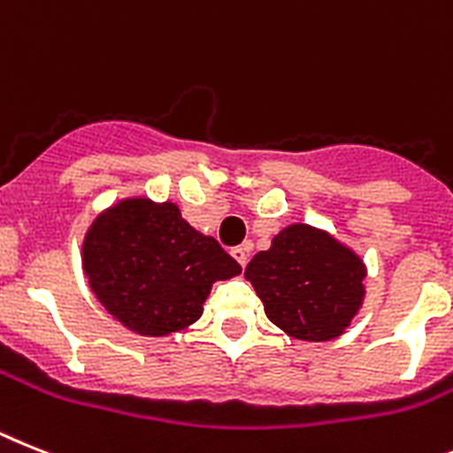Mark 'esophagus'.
<instances>
[{"instance_id":"34e87169","label":"esophagus","mask_w":453,"mask_h":453,"mask_svg":"<svg viewBox=\"0 0 453 453\" xmlns=\"http://www.w3.org/2000/svg\"><path fill=\"white\" fill-rule=\"evenodd\" d=\"M250 250H253V244H250V242H246V244H242V246H234V249L230 250V253H233V257L239 262V265H242V267H246V262H249V253H250Z\"/></svg>"}]
</instances>
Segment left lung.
Returning a JSON list of instances; mask_svg holds the SVG:
<instances>
[{"label":"left lung","instance_id":"left-lung-1","mask_svg":"<svg viewBox=\"0 0 453 453\" xmlns=\"http://www.w3.org/2000/svg\"><path fill=\"white\" fill-rule=\"evenodd\" d=\"M366 262L329 230L290 223L246 265L265 313L288 336L322 343L343 336L366 297Z\"/></svg>","mask_w":453,"mask_h":453}]
</instances>
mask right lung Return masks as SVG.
<instances>
[{"mask_svg":"<svg viewBox=\"0 0 453 453\" xmlns=\"http://www.w3.org/2000/svg\"><path fill=\"white\" fill-rule=\"evenodd\" d=\"M82 272L121 326L161 338L200 320L211 285L242 267L174 203L131 196L91 220L82 239Z\"/></svg>","mask_w":453,"mask_h":453,"instance_id":"1","label":"right lung"}]
</instances>
